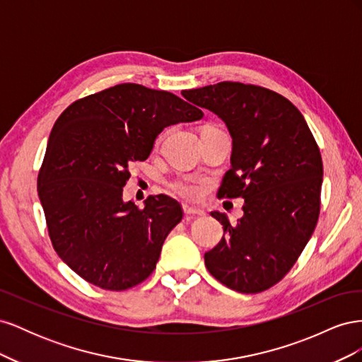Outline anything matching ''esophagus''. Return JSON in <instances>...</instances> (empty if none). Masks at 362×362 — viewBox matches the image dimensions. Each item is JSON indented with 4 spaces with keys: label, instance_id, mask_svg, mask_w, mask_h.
<instances>
[{
    "label": "esophagus",
    "instance_id": "esophagus-1",
    "mask_svg": "<svg viewBox=\"0 0 362 362\" xmlns=\"http://www.w3.org/2000/svg\"><path fill=\"white\" fill-rule=\"evenodd\" d=\"M184 214H185V216H192V217H201V216H204L205 213H204L202 210H198V208L184 205Z\"/></svg>",
    "mask_w": 362,
    "mask_h": 362
}]
</instances>
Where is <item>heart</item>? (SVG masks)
Returning a JSON list of instances; mask_svg holds the SVG:
<instances>
[{
	"instance_id": "heart-1",
	"label": "heart",
	"mask_w": 362,
	"mask_h": 362,
	"mask_svg": "<svg viewBox=\"0 0 362 362\" xmlns=\"http://www.w3.org/2000/svg\"><path fill=\"white\" fill-rule=\"evenodd\" d=\"M170 189L175 194L181 196L184 199H196L199 196V187L189 178H177L170 182Z\"/></svg>"
}]
</instances>
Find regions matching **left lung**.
I'll return each mask as SVG.
<instances>
[{"instance_id":"1","label":"left lung","mask_w":362,"mask_h":362,"mask_svg":"<svg viewBox=\"0 0 362 362\" xmlns=\"http://www.w3.org/2000/svg\"><path fill=\"white\" fill-rule=\"evenodd\" d=\"M182 96L226 124L231 169L217 196L245 199L235 225L211 213L223 237L204 255L205 266L228 288L264 291L290 272L319 221L320 149L298 108L266 87L222 81Z\"/></svg>"}]
</instances>
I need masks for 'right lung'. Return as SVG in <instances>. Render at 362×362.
I'll use <instances>...</instances> for the list:
<instances>
[{
	"instance_id": "add662e5",
	"label": "right lung",
	"mask_w": 362,
	"mask_h": 362,
	"mask_svg": "<svg viewBox=\"0 0 362 362\" xmlns=\"http://www.w3.org/2000/svg\"><path fill=\"white\" fill-rule=\"evenodd\" d=\"M192 101L124 83L72 103L49 134L37 177L48 234L59 257L93 286L122 291L156 269L168 234L182 218L166 194L145 206L124 202L133 161L149 157L161 131L199 120Z\"/></svg>"
}]
</instances>
